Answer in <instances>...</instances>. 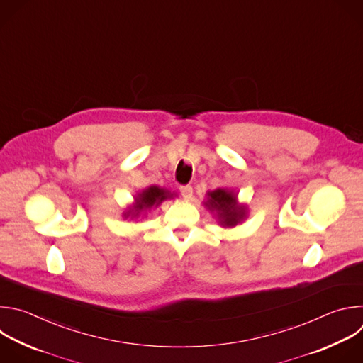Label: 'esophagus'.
Returning a JSON list of instances; mask_svg holds the SVG:
<instances>
[{
    "label": "esophagus",
    "instance_id": "esophagus-1",
    "mask_svg": "<svg viewBox=\"0 0 363 363\" xmlns=\"http://www.w3.org/2000/svg\"><path fill=\"white\" fill-rule=\"evenodd\" d=\"M181 195L186 199V198H191L192 196V186L191 185H185V186H181Z\"/></svg>",
    "mask_w": 363,
    "mask_h": 363
}]
</instances>
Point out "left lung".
I'll return each mask as SVG.
<instances>
[{"instance_id": "obj_1", "label": "left lung", "mask_w": 363, "mask_h": 363, "mask_svg": "<svg viewBox=\"0 0 363 363\" xmlns=\"http://www.w3.org/2000/svg\"><path fill=\"white\" fill-rule=\"evenodd\" d=\"M203 206L215 215L218 223L223 228H233L247 219L248 208L238 202V194L233 189L218 188L206 194Z\"/></svg>"}]
</instances>
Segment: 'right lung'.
Masks as SVG:
<instances>
[{
  "mask_svg": "<svg viewBox=\"0 0 363 363\" xmlns=\"http://www.w3.org/2000/svg\"><path fill=\"white\" fill-rule=\"evenodd\" d=\"M174 194L165 188H160L157 185L145 188L143 192H138L135 196V202L123 213L125 219L140 218L141 213L150 211L151 208L160 206L164 201L172 199Z\"/></svg>",
  "mask_w": 363,
  "mask_h": 363,
  "instance_id": "right-lung-1",
  "label": "right lung"
}]
</instances>
